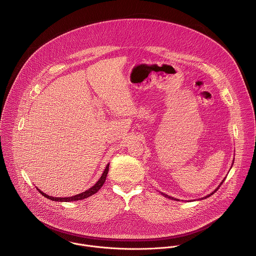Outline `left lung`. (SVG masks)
Returning a JSON list of instances; mask_svg holds the SVG:
<instances>
[{
  "label": "left lung",
  "mask_w": 256,
  "mask_h": 256,
  "mask_svg": "<svg viewBox=\"0 0 256 256\" xmlns=\"http://www.w3.org/2000/svg\"><path fill=\"white\" fill-rule=\"evenodd\" d=\"M224 180H222V182H220V184H222V183L224 182ZM220 184L219 186H218V187H217V188H216V189H215V190H214V191H213V192H212V193H211V194H209V195H207V196H205V197H203V198H202V199H206V198H207V197H209V196H211V195H213V194H214V193H215V192H216V191H217V190H218V189H219V187H220ZM162 195H164V197H166V198H170V199H172V200H176V201H178V199H176V198H174V197H170V196H168V195H166V194H164V193H162Z\"/></svg>",
  "instance_id": "1"
}]
</instances>
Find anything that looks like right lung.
<instances>
[{
  "label": "right lung",
  "mask_w": 256,
  "mask_h": 256,
  "mask_svg": "<svg viewBox=\"0 0 256 256\" xmlns=\"http://www.w3.org/2000/svg\"><path fill=\"white\" fill-rule=\"evenodd\" d=\"M108 170H110V164L106 166V170H104V174H102V176H100V178L98 180V182L96 183L92 187H90V189H88V190H86L84 192H82V193H80V194H76V195H74V196H71V197H64V198H60V197H52V196H49V195H47V194H45V193H43L42 191H40L38 188H37V190L44 196V197H46L47 199H50V200H52V201H58V202H71V201H76V200H82V199H84V198H88V197H90V196H92V195H94V193H96L100 188H102V186L104 185V183L106 182V176H108Z\"/></svg>",
  "instance_id": "add662e5"
}]
</instances>
